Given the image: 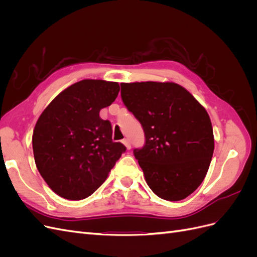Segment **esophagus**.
I'll list each match as a JSON object with an SVG mask.
<instances>
[{
  "label": "esophagus",
  "instance_id": "34e87169",
  "mask_svg": "<svg viewBox=\"0 0 257 257\" xmlns=\"http://www.w3.org/2000/svg\"><path fill=\"white\" fill-rule=\"evenodd\" d=\"M122 144L126 147V149H127V150H130V149H131V144H130V141H128V139L124 138L123 141H122Z\"/></svg>",
  "mask_w": 257,
  "mask_h": 257
}]
</instances>
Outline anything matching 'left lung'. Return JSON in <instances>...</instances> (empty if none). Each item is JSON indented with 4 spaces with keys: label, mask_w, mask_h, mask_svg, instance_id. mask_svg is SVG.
<instances>
[{
    "label": "left lung",
    "mask_w": 257,
    "mask_h": 257,
    "mask_svg": "<svg viewBox=\"0 0 257 257\" xmlns=\"http://www.w3.org/2000/svg\"><path fill=\"white\" fill-rule=\"evenodd\" d=\"M121 97L145 132L146 144L134 155L147 184L165 200L191 195L204 181L214 150L207 110L175 82H123Z\"/></svg>",
    "instance_id": "1"
}]
</instances>
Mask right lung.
<instances>
[{
	"mask_svg": "<svg viewBox=\"0 0 257 257\" xmlns=\"http://www.w3.org/2000/svg\"><path fill=\"white\" fill-rule=\"evenodd\" d=\"M118 82L84 79L62 91L38 118L32 136L36 167L59 196L92 195L126 150L112 142L111 123L99 116L118 96Z\"/></svg>",
	"mask_w": 257,
	"mask_h": 257,
	"instance_id": "obj_1",
	"label": "right lung"
}]
</instances>
